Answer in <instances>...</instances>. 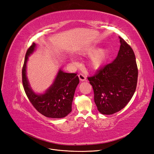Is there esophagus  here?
I'll list each match as a JSON object with an SVG mask.
<instances>
[{"mask_svg": "<svg viewBox=\"0 0 154 154\" xmlns=\"http://www.w3.org/2000/svg\"><path fill=\"white\" fill-rule=\"evenodd\" d=\"M79 77L81 81H85L86 80V77H85V75H84L82 73L79 74Z\"/></svg>", "mask_w": 154, "mask_h": 154, "instance_id": "obj_1", "label": "esophagus"}]
</instances>
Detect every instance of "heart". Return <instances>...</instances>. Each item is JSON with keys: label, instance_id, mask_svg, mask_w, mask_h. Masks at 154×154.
<instances>
[{"label": "heart", "instance_id": "heart-1", "mask_svg": "<svg viewBox=\"0 0 154 154\" xmlns=\"http://www.w3.org/2000/svg\"><path fill=\"white\" fill-rule=\"evenodd\" d=\"M94 50H95V48L93 47H87L82 52V54H90L94 51ZM108 56H109V51L107 50V48H103L98 49V50L94 51L92 54H91L90 57V66L93 68H100L106 63V60L107 59Z\"/></svg>", "mask_w": 154, "mask_h": 154}]
</instances>
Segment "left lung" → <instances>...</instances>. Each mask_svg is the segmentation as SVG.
Wrapping results in <instances>:
<instances>
[{
  "mask_svg": "<svg viewBox=\"0 0 154 154\" xmlns=\"http://www.w3.org/2000/svg\"><path fill=\"white\" fill-rule=\"evenodd\" d=\"M119 38L120 47L116 58L88 77L95 103L103 115H112L125 107L137 86L138 69L134 52L123 38Z\"/></svg>",
  "mask_w": 154,
  "mask_h": 154,
  "instance_id": "1",
  "label": "left lung"
}]
</instances>
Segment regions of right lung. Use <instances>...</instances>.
<instances>
[{
  "label": "right lung",
  "instance_id": "1",
  "mask_svg": "<svg viewBox=\"0 0 154 154\" xmlns=\"http://www.w3.org/2000/svg\"><path fill=\"white\" fill-rule=\"evenodd\" d=\"M33 43L26 52L22 68V83L25 92L34 107L43 116L52 118H61L72 111V104L75 89L79 83L77 73H68L59 70L52 85L46 92L38 95L29 86L26 77L28 56L35 50Z\"/></svg>",
  "mask_w": 154,
  "mask_h": 154
}]
</instances>
